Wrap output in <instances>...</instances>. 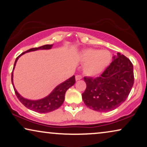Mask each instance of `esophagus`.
<instances>
[{"label": "esophagus", "mask_w": 147, "mask_h": 147, "mask_svg": "<svg viewBox=\"0 0 147 147\" xmlns=\"http://www.w3.org/2000/svg\"><path fill=\"white\" fill-rule=\"evenodd\" d=\"M82 78V76L81 75H76L75 76V79L76 80H80Z\"/></svg>", "instance_id": "34e87169"}]
</instances>
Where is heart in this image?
<instances>
[{
	"mask_svg": "<svg viewBox=\"0 0 147 147\" xmlns=\"http://www.w3.org/2000/svg\"><path fill=\"white\" fill-rule=\"evenodd\" d=\"M79 59L84 63V73L89 76H96L102 73L109 65L111 54L106 50L86 49L80 52Z\"/></svg>",
	"mask_w": 147,
	"mask_h": 147,
	"instance_id": "b5f03b06",
	"label": "heart"
}]
</instances>
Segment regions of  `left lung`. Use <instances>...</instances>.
I'll use <instances>...</instances> for the list:
<instances>
[{
    "mask_svg": "<svg viewBox=\"0 0 147 147\" xmlns=\"http://www.w3.org/2000/svg\"><path fill=\"white\" fill-rule=\"evenodd\" d=\"M100 76L84 77L86 84L82 98L88 108L98 112L114 110L126 100L134 84L133 65L118 53Z\"/></svg>",
    "mask_w": 147,
    "mask_h": 147,
    "instance_id": "8db88e82",
    "label": "left lung"
}]
</instances>
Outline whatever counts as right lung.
Segmentation results:
<instances>
[{
    "label": "right lung",
    "instance_id": "obj_1",
    "mask_svg": "<svg viewBox=\"0 0 147 147\" xmlns=\"http://www.w3.org/2000/svg\"><path fill=\"white\" fill-rule=\"evenodd\" d=\"M53 46V45H43L42 47H38V48H32L30 49L29 50L25 51V52L22 53V54L18 56L15 60L14 62V65L13 67V70L12 72L11 75V80L12 84L13 85V88L15 92V94L18 98V100L20 101V102L22 105H24L26 108H28L30 110H32L33 111L37 113H50L51 111H53L56 110V109H59L60 107L63 105V103L65 100V96L67 90L69 89L70 87L74 85L75 83V76L73 75L67 79L65 81L62 82L59 85L56 86L54 88L52 92L49 94L48 96H47L45 98L38 99V100H29V99L25 98L22 97L20 95L17 90H16L15 87H14V83H13V71L15 67L16 62H17L18 59H19L20 57H21L22 55L25 54L26 53L31 52V51H35L38 50H49L51 49Z\"/></svg>",
    "mask_w": 147,
    "mask_h": 147
}]
</instances>
